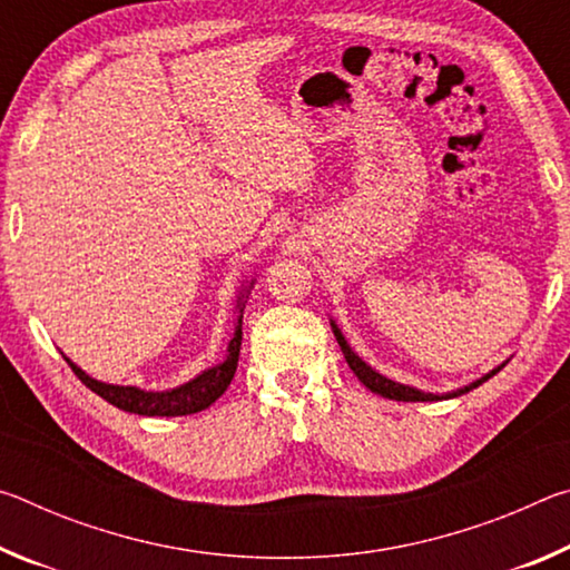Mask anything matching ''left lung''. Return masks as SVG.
I'll return each mask as SVG.
<instances>
[{
  "mask_svg": "<svg viewBox=\"0 0 570 570\" xmlns=\"http://www.w3.org/2000/svg\"><path fill=\"white\" fill-rule=\"evenodd\" d=\"M332 330H334L336 342H340V346H342L346 364H350V370L356 374V377H360V382L364 384V387H366V390H372V392H377V394H382V397H387V400H397V402H435V400L460 397V394H465V392H470V390L480 387L482 382H488L490 377H493V374H498V372L503 370V366H505V364L495 366V370L490 372V374H485V377H480L478 382H472V384H468V387H462V390L448 392V394H430V392H420V390H414V387H407V384H400V382H392V380H387V377H382L380 372H374L370 364H364V362L360 360V356H356V354L352 352V346L346 344L344 334L340 332V326H336L334 322H332Z\"/></svg>",
  "mask_w": 570,
  "mask_h": 570,
  "instance_id": "8db88e82",
  "label": "left lung"
}]
</instances>
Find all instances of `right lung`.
<instances>
[{"label": "right lung", "mask_w": 570, "mask_h": 570, "mask_svg": "<svg viewBox=\"0 0 570 570\" xmlns=\"http://www.w3.org/2000/svg\"><path fill=\"white\" fill-rule=\"evenodd\" d=\"M238 308L244 312V302H238ZM240 320L244 316H238V324H236V332H234V340L228 344V354L226 360L210 366L204 374H198L196 380H190L186 384H180L176 390H168V392H146V390H138V387H120V384H105L98 382L85 374L80 366L72 364L67 360V364L72 366V372L80 377V382L85 387H90L95 394H100L105 402L115 404L118 410L125 412H135V414H146V417H180V414H193V412H200L214 404L220 394L228 390L230 380H234L236 374V366H238V352H240Z\"/></svg>", "instance_id": "add662e5"}]
</instances>
